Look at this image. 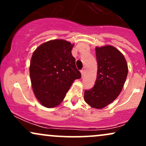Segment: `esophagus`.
<instances>
[{"label": "esophagus", "mask_w": 146, "mask_h": 146, "mask_svg": "<svg viewBox=\"0 0 146 146\" xmlns=\"http://www.w3.org/2000/svg\"><path fill=\"white\" fill-rule=\"evenodd\" d=\"M81 74H82V76H84V70L82 69L81 70Z\"/></svg>", "instance_id": "34e87169"}]
</instances>
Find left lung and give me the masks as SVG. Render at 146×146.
<instances>
[{
	"label": "left lung",
	"mask_w": 146,
	"mask_h": 146,
	"mask_svg": "<svg viewBox=\"0 0 146 146\" xmlns=\"http://www.w3.org/2000/svg\"><path fill=\"white\" fill-rule=\"evenodd\" d=\"M98 73L95 85L84 92V100L95 108L112 103L121 93L128 75V64L123 54L110 45L96 47Z\"/></svg>",
	"instance_id": "left-lung-1"
}]
</instances>
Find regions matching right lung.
Returning a JSON list of instances; mask_svg holds the SVG:
<instances>
[{"label": "right lung", "mask_w": 146, "mask_h": 146, "mask_svg": "<svg viewBox=\"0 0 146 146\" xmlns=\"http://www.w3.org/2000/svg\"><path fill=\"white\" fill-rule=\"evenodd\" d=\"M69 42L53 40L40 45L30 62V78L35 96L46 108L63 101L75 80L81 78Z\"/></svg>", "instance_id": "1"}]
</instances>
